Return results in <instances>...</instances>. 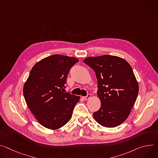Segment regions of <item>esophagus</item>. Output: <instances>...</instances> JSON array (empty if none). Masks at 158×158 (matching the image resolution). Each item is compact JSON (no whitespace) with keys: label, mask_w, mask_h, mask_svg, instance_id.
<instances>
[{"label":"esophagus","mask_w":158,"mask_h":158,"mask_svg":"<svg viewBox=\"0 0 158 158\" xmlns=\"http://www.w3.org/2000/svg\"><path fill=\"white\" fill-rule=\"evenodd\" d=\"M90 97H91V94H88L86 96H82V99H84V100H87V99H88Z\"/></svg>","instance_id":"obj_1"}]
</instances>
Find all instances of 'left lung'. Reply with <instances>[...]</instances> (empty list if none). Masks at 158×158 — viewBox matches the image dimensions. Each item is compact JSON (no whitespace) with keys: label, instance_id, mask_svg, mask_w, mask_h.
Instances as JSON below:
<instances>
[{"label":"left lung","instance_id":"obj_1","mask_svg":"<svg viewBox=\"0 0 158 158\" xmlns=\"http://www.w3.org/2000/svg\"><path fill=\"white\" fill-rule=\"evenodd\" d=\"M84 62L96 73L99 110L95 120L105 127H115L128 117L137 97L139 85L133 70L125 60L113 55L88 57Z\"/></svg>","mask_w":158,"mask_h":158}]
</instances>
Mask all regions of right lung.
Masks as SVG:
<instances>
[{
  "label": "right lung",
  "instance_id": "right-lung-1",
  "mask_svg": "<svg viewBox=\"0 0 158 158\" xmlns=\"http://www.w3.org/2000/svg\"><path fill=\"white\" fill-rule=\"evenodd\" d=\"M79 62L74 57L53 55L31 69L23 88L26 103L44 127L55 130L71 118L80 97L64 93L70 68Z\"/></svg>",
  "mask_w": 158,
  "mask_h": 158
}]
</instances>
